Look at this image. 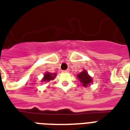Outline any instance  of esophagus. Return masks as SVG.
<instances>
[{
  "instance_id": "obj_1",
  "label": "esophagus",
  "mask_w": 130,
  "mask_h": 130,
  "mask_svg": "<svg viewBox=\"0 0 130 130\" xmlns=\"http://www.w3.org/2000/svg\"><path fill=\"white\" fill-rule=\"evenodd\" d=\"M63 72H70V69H67L65 70H63Z\"/></svg>"
}]
</instances>
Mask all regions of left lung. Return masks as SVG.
<instances>
[{"instance_id":"1","label":"left lung","mask_w":130,"mask_h":130,"mask_svg":"<svg viewBox=\"0 0 130 130\" xmlns=\"http://www.w3.org/2000/svg\"><path fill=\"white\" fill-rule=\"evenodd\" d=\"M77 77L79 79V82H82V85L85 87H87L88 85H90V83H92L91 77L88 74V72L86 70H84L82 72L79 74L77 75Z\"/></svg>"}]
</instances>
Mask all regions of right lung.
I'll list each match as a JSON object with an SVG mask.
<instances>
[{"instance_id":"obj_1","label":"right lung","mask_w":130,"mask_h":130,"mask_svg":"<svg viewBox=\"0 0 130 130\" xmlns=\"http://www.w3.org/2000/svg\"><path fill=\"white\" fill-rule=\"evenodd\" d=\"M56 74H50L49 72H46L44 74V76L42 79V82H49L51 80H53V79L56 77Z\"/></svg>"}]
</instances>
